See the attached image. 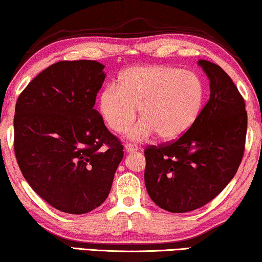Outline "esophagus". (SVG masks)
Instances as JSON below:
<instances>
[{"label": "esophagus", "mask_w": 262, "mask_h": 262, "mask_svg": "<svg viewBox=\"0 0 262 262\" xmlns=\"http://www.w3.org/2000/svg\"><path fill=\"white\" fill-rule=\"evenodd\" d=\"M124 149H126V152L128 153H134L136 150H139L138 146L132 145V143H126V145H124Z\"/></svg>", "instance_id": "obj_1"}]
</instances>
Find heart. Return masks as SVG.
Masks as SVG:
<instances>
[{
	"instance_id": "b5f03b06",
	"label": "heart",
	"mask_w": 262,
	"mask_h": 262,
	"mask_svg": "<svg viewBox=\"0 0 262 262\" xmlns=\"http://www.w3.org/2000/svg\"><path fill=\"white\" fill-rule=\"evenodd\" d=\"M205 86L197 73L172 66H136L120 76V85L99 95V113L110 129L143 141L154 134L165 141L180 138L193 126L204 104Z\"/></svg>"
}]
</instances>
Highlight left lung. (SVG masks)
Listing matches in <instances>:
<instances>
[{
	"mask_svg": "<svg viewBox=\"0 0 262 262\" xmlns=\"http://www.w3.org/2000/svg\"><path fill=\"white\" fill-rule=\"evenodd\" d=\"M210 97L192 127L174 142L145 149V184L150 200L169 212H187L213 200L240 166L247 112L236 85L222 68L198 60Z\"/></svg>",
	"mask_w": 262,
	"mask_h": 262,
	"instance_id": "1",
	"label": "left lung"
}]
</instances>
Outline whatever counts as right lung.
Masks as SVG:
<instances>
[{"label":"right lung","mask_w":262,"mask_h":262,"mask_svg":"<svg viewBox=\"0 0 262 262\" xmlns=\"http://www.w3.org/2000/svg\"><path fill=\"white\" fill-rule=\"evenodd\" d=\"M95 60L58 61L17 98L14 149L25 179L66 213L93 211L106 200L123 146L94 109L105 79Z\"/></svg>","instance_id":"obj_1"}]
</instances>
